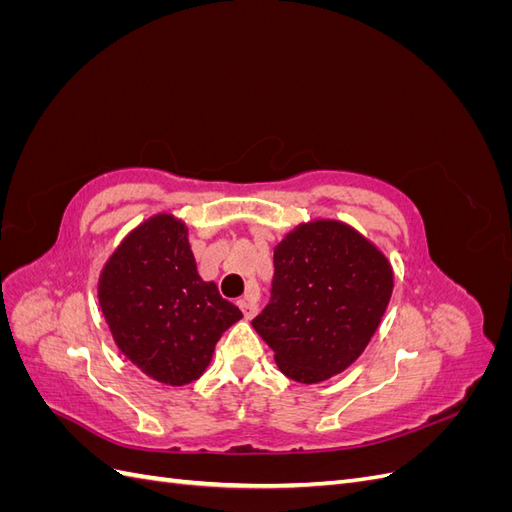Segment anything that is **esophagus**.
Instances as JSON below:
<instances>
[{
	"instance_id": "esophagus-1",
	"label": "esophagus",
	"mask_w": 512,
	"mask_h": 512,
	"mask_svg": "<svg viewBox=\"0 0 512 512\" xmlns=\"http://www.w3.org/2000/svg\"><path fill=\"white\" fill-rule=\"evenodd\" d=\"M239 307H241V312H243V316L247 320H252L256 316V312H258V305L252 299H241Z\"/></svg>"
}]
</instances>
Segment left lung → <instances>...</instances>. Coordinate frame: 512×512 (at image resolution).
I'll return each mask as SVG.
<instances>
[{"mask_svg": "<svg viewBox=\"0 0 512 512\" xmlns=\"http://www.w3.org/2000/svg\"><path fill=\"white\" fill-rule=\"evenodd\" d=\"M269 305L252 324L292 380L322 382L359 359L386 312L393 269L354 228L301 224L275 247Z\"/></svg>", "mask_w": 512, "mask_h": 512, "instance_id": "left-lung-1", "label": "left lung"}]
</instances>
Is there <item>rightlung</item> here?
Listing matches in <instances>:
<instances>
[{"instance_id":"obj_1","label":"right lung","mask_w":512,"mask_h":512,"mask_svg":"<svg viewBox=\"0 0 512 512\" xmlns=\"http://www.w3.org/2000/svg\"><path fill=\"white\" fill-rule=\"evenodd\" d=\"M98 297L119 350L170 386L200 378L222 333L243 318L218 286L200 280L188 228L166 213L123 239L100 275Z\"/></svg>"}]
</instances>
